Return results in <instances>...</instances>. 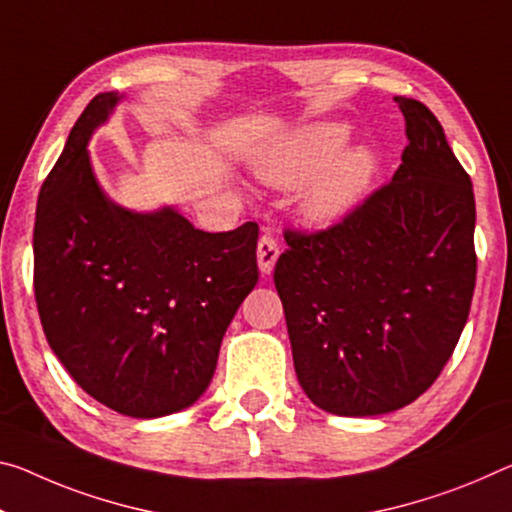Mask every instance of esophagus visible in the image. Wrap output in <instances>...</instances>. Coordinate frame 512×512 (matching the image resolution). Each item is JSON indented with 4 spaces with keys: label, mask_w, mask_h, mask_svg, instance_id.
Listing matches in <instances>:
<instances>
[{
    "label": "esophagus",
    "mask_w": 512,
    "mask_h": 512,
    "mask_svg": "<svg viewBox=\"0 0 512 512\" xmlns=\"http://www.w3.org/2000/svg\"><path fill=\"white\" fill-rule=\"evenodd\" d=\"M278 257H280L278 243H275V239L271 237L269 232L262 234V239H259V243H257V264H259V271H262L264 275H271L275 262H278Z\"/></svg>",
    "instance_id": "1"
}]
</instances>
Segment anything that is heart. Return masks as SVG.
<instances>
[{
	"label": "heart",
	"instance_id": "1",
	"mask_svg": "<svg viewBox=\"0 0 512 512\" xmlns=\"http://www.w3.org/2000/svg\"><path fill=\"white\" fill-rule=\"evenodd\" d=\"M348 139L351 127L337 120L303 125L259 150L253 170L273 189L305 186L298 209L307 225H339L358 209L378 173L376 152L364 145L344 150Z\"/></svg>",
	"mask_w": 512,
	"mask_h": 512
}]
</instances>
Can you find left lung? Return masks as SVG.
I'll use <instances>...</instances> for the list:
<instances>
[{"mask_svg": "<svg viewBox=\"0 0 512 512\" xmlns=\"http://www.w3.org/2000/svg\"><path fill=\"white\" fill-rule=\"evenodd\" d=\"M394 102L408 145L392 182L326 232H287L273 273L298 383L339 417L385 415L424 394L474 296L472 180L428 107Z\"/></svg>", "mask_w": 512, "mask_h": 512, "instance_id": "left-lung-1", "label": "left lung"}]
</instances>
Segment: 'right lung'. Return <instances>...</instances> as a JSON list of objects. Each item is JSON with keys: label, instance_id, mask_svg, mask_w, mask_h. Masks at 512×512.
Listing matches in <instances>:
<instances>
[{"label": "right lung", "instance_id": "obj_1", "mask_svg": "<svg viewBox=\"0 0 512 512\" xmlns=\"http://www.w3.org/2000/svg\"><path fill=\"white\" fill-rule=\"evenodd\" d=\"M125 100L95 95L38 196L40 323L75 383L120 415L154 419L196 403L239 305L255 289L257 223L193 227L177 207L136 212L97 180L88 143Z\"/></svg>", "mask_w": 512, "mask_h": 512}]
</instances>
